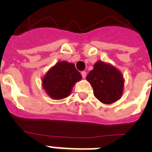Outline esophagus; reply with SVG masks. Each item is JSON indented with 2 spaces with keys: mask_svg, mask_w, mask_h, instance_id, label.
I'll list each match as a JSON object with an SVG mask.
<instances>
[{
  "mask_svg": "<svg viewBox=\"0 0 152 152\" xmlns=\"http://www.w3.org/2000/svg\"><path fill=\"white\" fill-rule=\"evenodd\" d=\"M81 76L83 78H85V77H86V72H85V71H84V72H81Z\"/></svg>",
  "mask_w": 152,
  "mask_h": 152,
  "instance_id": "obj_1",
  "label": "esophagus"
}]
</instances>
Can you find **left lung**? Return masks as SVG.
I'll return each mask as SVG.
<instances>
[{
  "label": "left lung",
  "instance_id": "obj_1",
  "mask_svg": "<svg viewBox=\"0 0 152 152\" xmlns=\"http://www.w3.org/2000/svg\"><path fill=\"white\" fill-rule=\"evenodd\" d=\"M86 79L92 85L95 97L104 104H111L122 96L124 80L122 73L115 67L99 61Z\"/></svg>",
  "mask_w": 152,
  "mask_h": 152
}]
</instances>
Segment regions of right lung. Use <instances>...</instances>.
I'll use <instances>...</instances> for the list:
<instances>
[{
    "instance_id": "obj_1",
    "label": "right lung",
    "mask_w": 152,
    "mask_h": 152,
    "mask_svg": "<svg viewBox=\"0 0 152 152\" xmlns=\"http://www.w3.org/2000/svg\"><path fill=\"white\" fill-rule=\"evenodd\" d=\"M80 80L81 75L73 64L59 62L48 71L42 86L50 97L58 100L69 96L75 83Z\"/></svg>"
}]
</instances>
